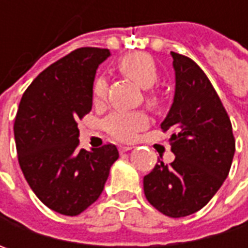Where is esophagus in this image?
I'll use <instances>...</instances> for the list:
<instances>
[{"instance_id":"esophagus-1","label":"esophagus","mask_w":248,"mask_h":248,"mask_svg":"<svg viewBox=\"0 0 248 248\" xmlns=\"http://www.w3.org/2000/svg\"><path fill=\"white\" fill-rule=\"evenodd\" d=\"M132 149V146H120L119 150L120 153H124V152H128V150H131Z\"/></svg>"}]
</instances>
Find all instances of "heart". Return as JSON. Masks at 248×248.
<instances>
[{"label":"heart","mask_w":248,"mask_h":248,"mask_svg":"<svg viewBox=\"0 0 248 248\" xmlns=\"http://www.w3.org/2000/svg\"><path fill=\"white\" fill-rule=\"evenodd\" d=\"M119 70L127 78L132 80L143 90L153 88L158 81V72L153 58L145 52H132L123 56L117 62ZM108 85L103 78L95 81L93 85V99L96 102L106 98ZM158 96L153 92L146 93V105L149 108H157ZM148 125V117L140 111L128 113H114L106 120L105 127L111 137L119 140L128 142L135 138L137 132Z\"/></svg>","instance_id":"1"}]
</instances>
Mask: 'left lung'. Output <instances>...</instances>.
I'll return each mask as SVG.
<instances>
[{
    "instance_id": "left-lung-1",
    "label": "left lung",
    "mask_w": 248,
    "mask_h": 248,
    "mask_svg": "<svg viewBox=\"0 0 248 248\" xmlns=\"http://www.w3.org/2000/svg\"><path fill=\"white\" fill-rule=\"evenodd\" d=\"M175 93L161 128L171 131L174 161L158 160L143 178L148 202L181 218L203 208L222 186L232 166V124L205 73L190 58L171 52Z\"/></svg>"
}]
</instances>
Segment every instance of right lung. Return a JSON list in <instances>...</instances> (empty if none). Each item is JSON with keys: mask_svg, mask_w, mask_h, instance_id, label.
Here are the masks:
<instances>
[{"mask_svg": "<svg viewBox=\"0 0 248 248\" xmlns=\"http://www.w3.org/2000/svg\"><path fill=\"white\" fill-rule=\"evenodd\" d=\"M109 56L100 48L73 51L40 73L19 103V164L35 196L59 214L74 217L95 203L119 158L114 145L77 148V121L92 109L96 69Z\"/></svg>", "mask_w": 248, "mask_h": 248, "instance_id": "1", "label": "right lung"}]
</instances>
